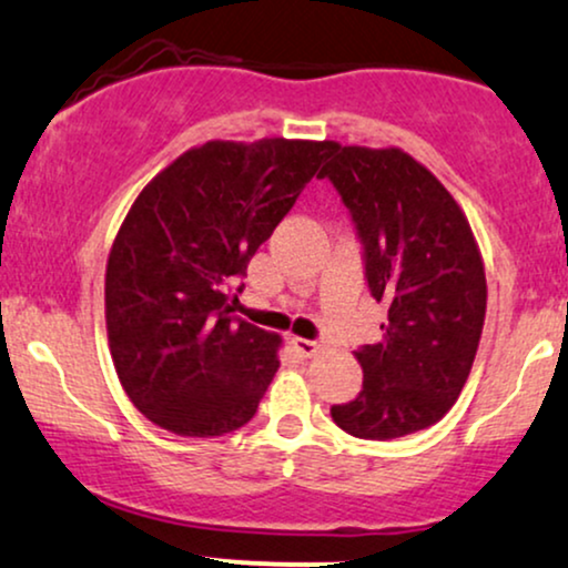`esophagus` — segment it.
<instances>
[{"mask_svg":"<svg viewBox=\"0 0 568 568\" xmlns=\"http://www.w3.org/2000/svg\"><path fill=\"white\" fill-rule=\"evenodd\" d=\"M291 344H293V349L302 354V357H312V354L320 352V344L312 338H293Z\"/></svg>","mask_w":568,"mask_h":568,"instance_id":"esophagus-1","label":"esophagus"}]
</instances>
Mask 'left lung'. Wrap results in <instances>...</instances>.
<instances>
[{"label": "left lung", "mask_w": 568, "mask_h": 568, "mask_svg": "<svg viewBox=\"0 0 568 568\" xmlns=\"http://www.w3.org/2000/svg\"><path fill=\"white\" fill-rule=\"evenodd\" d=\"M331 180L362 243L365 280L388 306L384 338L359 346L362 392L333 405L338 428L386 442L434 426L479 349L487 277L474 232L444 184L402 150L333 145Z\"/></svg>", "instance_id": "left-lung-1"}]
</instances>
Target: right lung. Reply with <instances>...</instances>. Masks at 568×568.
Segmentation results:
<instances>
[{
    "label": "right lung",
    "mask_w": 568,
    "mask_h": 568,
    "mask_svg": "<svg viewBox=\"0 0 568 568\" xmlns=\"http://www.w3.org/2000/svg\"><path fill=\"white\" fill-rule=\"evenodd\" d=\"M331 150L283 136L206 142L129 209L108 256L105 323L121 386L155 426L222 436L256 415L280 338L230 302Z\"/></svg>",
    "instance_id": "1"
}]
</instances>
